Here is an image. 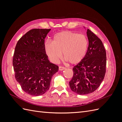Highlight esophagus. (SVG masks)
I'll return each instance as SVG.
<instances>
[{
    "mask_svg": "<svg viewBox=\"0 0 122 122\" xmlns=\"http://www.w3.org/2000/svg\"><path fill=\"white\" fill-rule=\"evenodd\" d=\"M64 69H65V68L64 67H62V66H60V67H59V70H60V71H62V70H64Z\"/></svg>",
    "mask_w": 122,
    "mask_h": 122,
    "instance_id": "obj_1",
    "label": "esophagus"
}]
</instances>
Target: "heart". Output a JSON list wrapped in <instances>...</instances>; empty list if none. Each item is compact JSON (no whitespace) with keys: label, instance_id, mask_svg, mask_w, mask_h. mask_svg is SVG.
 Wrapping results in <instances>:
<instances>
[{"label":"heart","instance_id":"b5f03b06","mask_svg":"<svg viewBox=\"0 0 122 122\" xmlns=\"http://www.w3.org/2000/svg\"><path fill=\"white\" fill-rule=\"evenodd\" d=\"M88 43L86 36L71 31L55 35L52 42L45 43V49L50 60L57 63L62 57L72 65L81 61L86 56Z\"/></svg>","mask_w":122,"mask_h":122}]
</instances>
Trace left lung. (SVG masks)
Wrapping results in <instances>:
<instances>
[{
    "mask_svg": "<svg viewBox=\"0 0 122 122\" xmlns=\"http://www.w3.org/2000/svg\"><path fill=\"white\" fill-rule=\"evenodd\" d=\"M88 46L86 56L73 68L71 90L79 95L93 93L100 86L106 73V53L101 40L87 29Z\"/></svg>",
    "mask_w": 122,
    "mask_h": 122,
    "instance_id": "left-lung-1",
    "label": "left lung"
}]
</instances>
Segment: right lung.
Masks as SVG:
<instances>
[{
    "mask_svg": "<svg viewBox=\"0 0 122 122\" xmlns=\"http://www.w3.org/2000/svg\"><path fill=\"white\" fill-rule=\"evenodd\" d=\"M51 29H30L18 41L13 65L15 77L25 93L35 96L49 90L51 78L58 70L48 59L45 39Z\"/></svg>",
    "mask_w": 122,
    "mask_h": 122,
    "instance_id": "right-lung-1",
    "label": "right lung"
}]
</instances>
